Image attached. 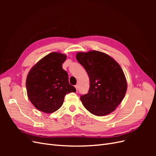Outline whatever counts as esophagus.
<instances>
[{
    "mask_svg": "<svg viewBox=\"0 0 156 156\" xmlns=\"http://www.w3.org/2000/svg\"><path fill=\"white\" fill-rule=\"evenodd\" d=\"M75 88H76L77 91V90H78V88H79V85H78V84H76V85L75 86Z\"/></svg>",
    "mask_w": 156,
    "mask_h": 156,
    "instance_id": "34e87169",
    "label": "esophagus"
}]
</instances>
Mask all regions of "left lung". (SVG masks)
I'll list each match as a JSON object with an SVG mask.
<instances>
[{
  "instance_id": "obj_1",
  "label": "left lung",
  "mask_w": 156,
  "mask_h": 156,
  "mask_svg": "<svg viewBox=\"0 0 156 156\" xmlns=\"http://www.w3.org/2000/svg\"><path fill=\"white\" fill-rule=\"evenodd\" d=\"M76 58L90 79L88 92L80 97L84 107L96 116L114 111L127 90L126 79L120 65L110 56L97 51L79 53Z\"/></svg>"
}]
</instances>
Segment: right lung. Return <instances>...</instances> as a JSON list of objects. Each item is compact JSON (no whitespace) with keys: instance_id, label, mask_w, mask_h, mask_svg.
Segmentation results:
<instances>
[{"instance_id":"1","label":"right lung","mask_w":156,"mask_h":156,"mask_svg":"<svg viewBox=\"0 0 156 156\" xmlns=\"http://www.w3.org/2000/svg\"><path fill=\"white\" fill-rule=\"evenodd\" d=\"M66 56L51 53L40 60L28 74L26 87L30 102L39 111L53 112L62 106L67 94L76 92L62 68Z\"/></svg>"}]
</instances>
